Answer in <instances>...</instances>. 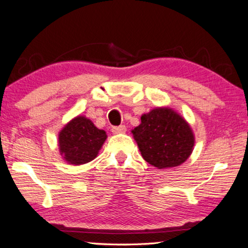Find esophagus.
<instances>
[{"label": "esophagus", "instance_id": "1", "mask_svg": "<svg viewBox=\"0 0 248 248\" xmlns=\"http://www.w3.org/2000/svg\"><path fill=\"white\" fill-rule=\"evenodd\" d=\"M112 132L114 134H121V133L126 132V126L125 125H120V126H113Z\"/></svg>", "mask_w": 248, "mask_h": 248}]
</instances>
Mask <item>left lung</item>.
Here are the masks:
<instances>
[{
	"mask_svg": "<svg viewBox=\"0 0 248 248\" xmlns=\"http://www.w3.org/2000/svg\"><path fill=\"white\" fill-rule=\"evenodd\" d=\"M132 133L143 158L159 170L184 163L195 143L189 124L170 108L143 114Z\"/></svg>",
	"mask_w": 248,
	"mask_h": 248,
	"instance_id": "1",
	"label": "left lung"
}]
</instances>
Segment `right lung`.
<instances>
[{
	"instance_id": "1",
	"label": "right lung",
	"mask_w": 248,
	"mask_h": 248,
	"mask_svg": "<svg viewBox=\"0 0 248 248\" xmlns=\"http://www.w3.org/2000/svg\"><path fill=\"white\" fill-rule=\"evenodd\" d=\"M106 137L105 131L97 128L92 121L76 116L60 132V153L68 164L82 165L96 157Z\"/></svg>"
}]
</instances>
